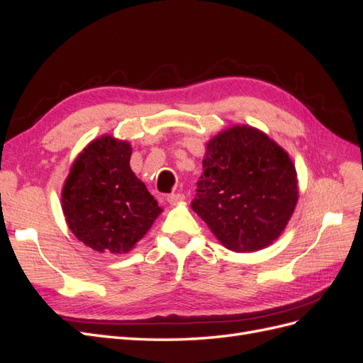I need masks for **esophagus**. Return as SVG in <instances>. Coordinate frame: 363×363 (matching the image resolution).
<instances>
[{"instance_id": "obj_1", "label": "esophagus", "mask_w": 363, "mask_h": 363, "mask_svg": "<svg viewBox=\"0 0 363 363\" xmlns=\"http://www.w3.org/2000/svg\"><path fill=\"white\" fill-rule=\"evenodd\" d=\"M184 200V195L183 194H169L167 196V201L169 204H177V203H182Z\"/></svg>"}]
</instances>
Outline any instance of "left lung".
I'll return each instance as SVG.
<instances>
[{
  "instance_id": "1",
  "label": "left lung",
  "mask_w": 363,
  "mask_h": 363,
  "mask_svg": "<svg viewBox=\"0 0 363 363\" xmlns=\"http://www.w3.org/2000/svg\"><path fill=\"white\" fill-rule=\"evenodd\" d=\"M203 169L191 206L219 242L250 252L279 239L298 201V179L276 140L251 125L228 127L206 144Z\"/></svg>"
}]
</instances>
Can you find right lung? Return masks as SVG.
Segmentation results:
<instances>
[{
    "label": "right lung",
    "mask_w": 363,
    "mask_h": 363,
    "mask_svg": "<svg viewBox=\"0 0 363 363\" xmlns=\"http://www.w3.org/2000/svg\"><path fill=\"white\" fill-rule=\"evenodd\" d=\"M131 145L103 135L87 144L62 189V211L74 236L98 252L123 255L147 235L162 213L130 168Z\"/></svg>",
    "instance_id": "obj_1"
}]
</instances>
